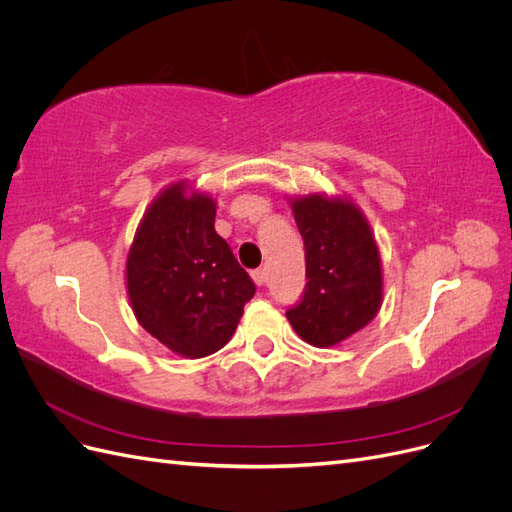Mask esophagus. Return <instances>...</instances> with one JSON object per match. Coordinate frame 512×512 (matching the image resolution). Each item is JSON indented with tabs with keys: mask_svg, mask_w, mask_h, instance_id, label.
Instances as JSON below:
<instances>
[{
	"mask_svg": "<svg viewBox=\"0 0 512 512\" xmlns=\"http://www.w3.org/2000/svg\"><path fill=\"white\" fill-rule=\"evenodd\" d=\"M252 277H254L256 286H267V282H269V277H267V269H256V271L252 273Z\"/></svg>",
	"mask_w": 512,
	"mask_h": 512,
	"instance_id": "esophagus-1",
	"label": "esophagus"
}]
</instances>
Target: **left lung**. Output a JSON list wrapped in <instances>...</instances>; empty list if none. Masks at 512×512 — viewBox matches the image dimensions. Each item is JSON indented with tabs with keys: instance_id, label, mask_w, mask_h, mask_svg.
Returning a JSON list of instances; mask_svg holds the SVG:
<instances>
[{
	"instance_id": "left-lung-1",
	"label": "left lung",
	"mask_w": 512,
	"mask_h": 512,
	"mask_svg": "<svg viewBox=\"0 0 512 512\" xmlns=\"http://www.w3.org/2000/svg\"><path fill=\"white\" fill-rule=\"evenodd\" d=\"M305 245V294L286 312L297 335L331 348L376 318L382 305L380 250L361 207L348 196L290 198Z\"/></svg>"
}]
</instances>
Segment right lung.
I'll use <instances>...</instances> for the list:
<instances>
[{
    "label": "right lung",
    "mask_w": 512,
    "mask_h": 512,
    "mask_svg": "<svg viewBox=\"0 0 512 512\" xmlns=\"http://www.w3.org/2000/svg\"><path fill=\"white\" fill-rule=\"evenodd\" d=\"M215 198L185 179L151 200L126 260L138 324L185 359L224 348L256 284L215 232Z\"/></svg>",
    "instance_id": "1"
}]
</instances>
